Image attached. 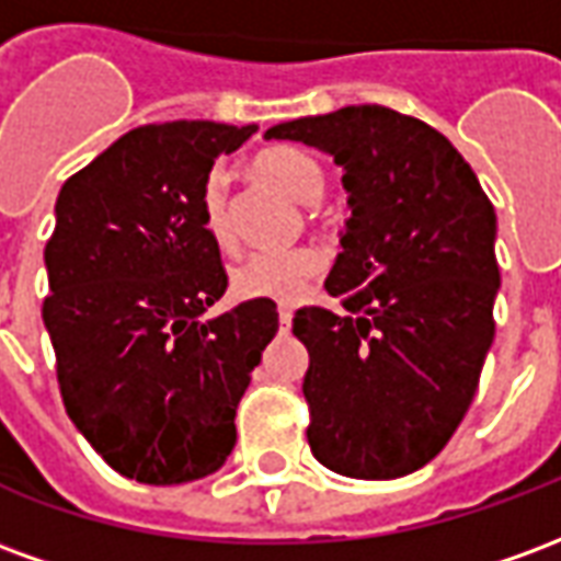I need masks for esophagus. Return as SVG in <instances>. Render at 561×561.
I'll use <instances>...</instances> for the list:
<instances>
[{
    "label": "esophagus",
    "instance_id": "34e87169",
    "mask_svg": "<svg viewBox=\"0 0 561 561\" xmlns=\"http://www.w3.org/2000/svg\"><path fill=\"white\" fill-rule=\"evenodd\" d=\"M291 318H294L291 306H279V324H282V330L291 328Z\"/></svg>",
    "mask_w": 561,
    "mask_h": 561
}]
</instances>
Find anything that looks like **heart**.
I'll list each match as a JSON object with an SVG mask.
<instances>
[{"label": "heart", "instance_id": "obj_1", "mask_svg": "<svg viewBox=\"0 0 561 561\" xmlns=\"http://www.w3.org/2000/svg\"><path fill=\"white\" fill-rule=\"evenodd\" d=\"M252 173L264 183L276 185L294 201H316L324 188V171L309 152L297 147L261 149L252 159ZM197 219L209 237V243L231 252L233 240L231 216H228V192L219 173H209L197 197ZM328 267V257L316 245L294 249H267L240 261L231 273V291L240 300H267V304H297L309 282Z\"/></svg>", "mask_w": 561, "mask_h": 561}]
</instances>
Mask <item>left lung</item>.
Instances as JSON below:
<instances>
[{
	"mask_svg": "<svg viewBox=\"0 0 561 561\" xmlns=\"http://www.w3.org/2000/svg\"><path fill=\"white\" fill-rule=\"evenodd\" d=\"M264 138L330 152L352 207L324 282L345 312H294L309 352V447L345 478L412 474L466 417L493 345V204L442 131L381 104L279 123Z\"/></svg>",
	"mask_w": 561,
	"mask_h": 561,
	"instance_id": "1",
	"label": "left lung"
}]
</instances>
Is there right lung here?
<instances>
[{
    "mask_svg": "<svg viewBox=\"0 0 561 561\" xmlns=\"http://www.w3.org/2000/svg\"><path fill=\"white\" fill-rule=\"evenodd\" d=\"M255 131L207 119L131 128L56 197L42 316L59 393L131 481L171 486L225 466L237 405L279 330L267 300L204 318L228 273L197 197L216 159Z\"/></svg>",
    "mask_w": 561,
    "mask_h": 561,
    "instance_id": "add662e5",
    "label": "right lung"
}]
</instances>
